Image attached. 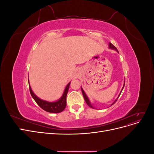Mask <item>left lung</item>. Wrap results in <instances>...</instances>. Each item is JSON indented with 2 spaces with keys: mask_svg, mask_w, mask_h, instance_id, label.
Wrapping results in <instances>:
<instances>
[{
  "mask_svg": "<svg viewBox=\"0 0 154 154\" xmlns=\"http://www.w3.org/2000/svg\"><path fill=\"white\" fill-rule=\"evenodd\" d=\"M109 49H114V50H116V51H117L118 53H119L118 52V51L117 50V49H116V48L115 47V46H114L111 43H109ZM125 81H124V84H123V88H122V91H121V92H120V94H119V96H118V97H117V98H116V100L114 101V102H113V103H112L111 104V105L110 106H112V105L113 104H114L115 103H116V101L118 100V97H119V96H120V94H121V93H122V91H123V88H124V86H125ZM82 88V94H83V97H84V100H85V102H86V103L88 105V106H90L91 108H92V109H95L94 106H92V103H91V101H90V100H89V99H88V96L86 95V94H85V92H84V91H83V89L82 88V87L81 88Z\"/></svg>",
  "mask_w": 154,
  "mask_h": 154,
  "instance_id": "8db88e82",
  "label": "left lung"
}]
</instances>
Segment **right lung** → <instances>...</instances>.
Segmentation results:
<instances>
[{
	"label": "right lung",
	"instance_id": "add662e5",
	"mask_svg": "<svg viewBox=\"0 0 154 154\" xmlns=\"http://www.w3.org/2000/svg\"><path fill=\"white\" fill-rule=\"evenodd\" d=\"M28 82L29 83V79H28ZM70 83H71V82H69L66 87V88H65V90L63 91L62 97L57 101H53V102L45 101L39 98V97L37 96H36L35 94V93L32 92L29 83V91H30V93L32 97L34 99V100L36 101V103L38 104L42 109L46 112H48L60 113L66 109V104H67L66 97H67Z\"/></svg>",
	"mask_w": 154,
	"mask_h": 154
}]
</instances>
